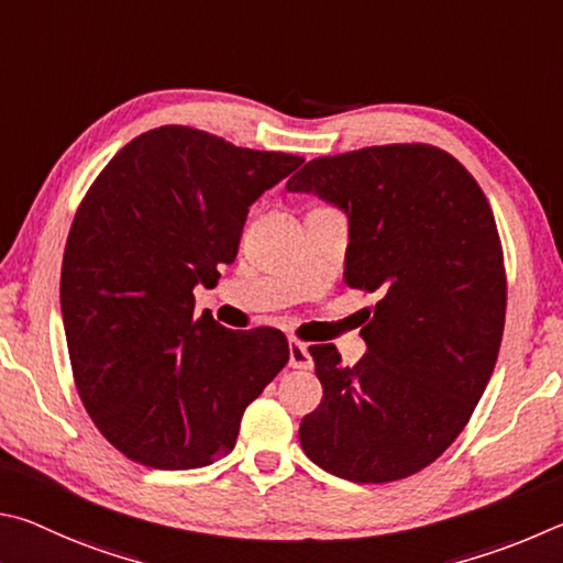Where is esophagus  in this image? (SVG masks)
Segmentation results:
<instances>
[{
  "mask_svg": "<svg viewBox=\"0 0 563 563\" xmlns=\"http://www.w3.org/2000/svg\"><path fill=\"white\" fill-rule=\"evenodd\" d=\"M289 366L291 368H311V356L307 343H301L297 339L289 341Z\"/></svg>",
  "mask_w": 563,
  "mask_h": 563,
  "instance_id": "obj_1",
  "label": "esophagus"
}]
</instances>
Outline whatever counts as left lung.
Wrapping results in <instances>:
<instances>
[{"label":"left lung","instance_id":"8db88e82","mask_svg":"<svg viewBox=\"0 0 563 563\" xmlns=\"http://www.w3.org/2000/svg\"><path fill=\"white\" fill-rule=\"evenodd\" d=\"M287 190L346 212L343 276L380 297L356 366L333 343L309 349L323 398L301 448L341 479H406L455 442L495 371L507 311L495 214L455 157L422 143L317 157Z\"/></svg>","mask_w":563,"mask_h":563}]
</instances>
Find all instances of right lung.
<instances>
[{"label": "right lung", "mask_w": 563, "mask_h": 563, "mask_svg": "<svg viewBox=\"0 0 563 563\" xmlns=\"http://www.w3.org/2000/svg\"><path fill=\"white\" fill-rule=\"evenodd\" d=\"M301 163L163 125L121 147L78 205L62 264L68 358L128 460L195 470L230 455L244 408L287 366L282 331L195 317L192 289L217 284L252 202Z\"/></svg>", "instance_id": "1"}]
</instances>
